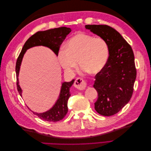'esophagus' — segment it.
Wrapping results in <instances>:
<instances>
[{"label":"esophagus","mask_w":151,"mask_h":151,"mask_svg":"<svg viewBox=\"0 0 151 151\" xmlns=\"http://www.w3.org/2000/svg\"><path fill=\"white\" fill-rule=\"evenodd\" d=\"M88 83L82 78H77L74 82V86L78 90H84L86 89Z\"/></svg>","instance_id":"1"}]
</instances>
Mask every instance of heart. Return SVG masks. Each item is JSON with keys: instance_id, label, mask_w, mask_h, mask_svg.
Segmentation results:
<instances>
[{"instance_id": "b5f03b06", "label": "heart", "mask_w": 151, "mask_h": 151, "mask_svg": "<svg viewBox=\"0 0 151 151\" xmlns=\"http://www.w3.org/2000/svg\"><path fill=\"white\" fill-rule=\"evenodd\" d=\"M109 54L108 45L103 38L79 33L68 41L66 48L60 50L58 58L67 72H74L79 62L82 70L96 74L106 65Z\"/></svg>"}]
</instances>
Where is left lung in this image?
<instances>
[{"mask_svg": "<svg viewBox=\"0 0 151 151\" xmlns=\"http://www.w3.org/2000/svg\"><path fill=\"white\" fill-rule=\"evenodd\" d=\"M85 28L107 42L109 54L106 65L95 76L93 87L98 97L94 108L103 116H112L129 102L134 92L137 70L133 50L118 32L108 25Z\"/></svg>", "mask_w": 151, "mask_h": 151, "instance_id": "8db88e82", "label": "left lung"}]
</instances>
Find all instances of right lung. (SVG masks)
<instances>
[{"label":"right lung","mask_w":151,"mask_h":151,"mask_svg":"<svg viewBox=\"0 0 151 151\" xmlns=\"http://www.w3.org/2000/svg\"><path fill=\"white\" fill-rule=\"evenodd\" d=\"M70 32L71 29L67 28V27H60V28L51 29L46 31H38L33 35H32L26 41L22 48L19 57L17 59L16 64L17 89L21 96L22 91L19 85L18 76H19L22 59L26 50L31 47L42 45V46L50 48L53 50V52L57 55H58L60 45L65 39L66 36ZM74 80H72L69 83L65 82L62 84L59 98L53 108L50 109V110L42 113H35L33 111L32 112L41 119L45 121L56 122L62 120L65 116L68 111L67 102L68 98L70 96V88L74 83Z\"/></svg>","instance_id":"1"}]
</instances>
